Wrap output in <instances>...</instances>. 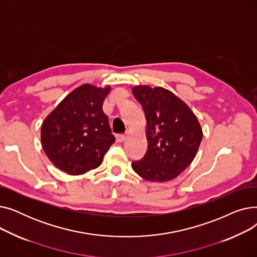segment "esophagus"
Returning a JSON list of instances; mask_svg holds the SVG:
<instances>
[{
	"mask_svg": "<svg viewBox=\"0 0 257 257\" xmlns=\"http://www.w3.org/2000/svg\"><path fill=\"white\" fill-rule=\"evenodd\" d=\"M125 140H126V134H124V133H118V134H116V141H117V142L121 143V142H124Z\"/></svg>",
	"mask_w": 257,
	"mask_h": 257,
	"instance_id": "obj_1",
	"label": "esophagus"
}]
</instances>
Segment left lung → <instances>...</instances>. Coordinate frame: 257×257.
<instances>
[{
  "label": "left lung",
  "mask_w": 257,
  "mask_h": 257,
  "mask_svg": "<svg viewBox=\"0 0 257 257\" xmlns=\"http://www.w3.org/2000/svg\"><path fill=\"white\" fill-rule=\"evenodd\" d=\"M132 92L143 106L147 119L148 149L131 167L148 181L165 182L176 178L192 164L202 129L188 106L163 87L136 86Z\"/></svg>",
  "instance_id": "8db88e82"
}]
</instances>
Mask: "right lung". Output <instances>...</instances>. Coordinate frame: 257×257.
<instances>
[{
    "instance_id": "obj_1",
    "label": "right lung",
    "mask_w": 257,
    "mask_h": 257,
    "mask_svg": "<svg viewBox=\"0 0 257 257\" xmlns=\"http://www.w3.org/2000/svg\"><path fill=\"white\" fill-rule=\"evenodd\" d=\"M110 88L83 84L60 102L42 126V144L59 170L81 175L98 168L115 142L103 111Z\"/></svg>"
}]
</instances>
